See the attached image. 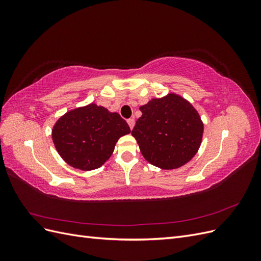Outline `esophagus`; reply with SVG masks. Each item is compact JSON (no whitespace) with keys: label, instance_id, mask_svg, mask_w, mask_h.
Listing matches in <instances>:
<instances>
[{"label":"esophagus","instance_id":"34e87169","mask_svg":"<svg viewBox=\"0 0 261 261\" xmlns=\"http://www.w3.org/2000/svg\"><path fill=\"white\" fill-rule=\"evenodd\" d=\"M127 124H128V126H129V128L133 129L134 125H135V120H134L133 117H132V118H128V120H127Z\"/></svg>","mask_w":261,"mask_h":261}]
</instances>
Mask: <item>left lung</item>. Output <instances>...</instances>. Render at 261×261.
I'll return each instance as SVG.
<instances>
[{
  "label": "left lung",
  "mask_w": 261,
  "mask_h": 261,
  "mask_svg": "<svg viewBox=\"0 0 261 261\" xmlns=\"http://www.w3.org/2000/svg\"><path fill=\"white\" fill-rule=\"evenodd\" d=\"M141 116L132 135L145 159L158 168L173 170L187 163L198 150L203 125L191 103L176 94L152 99L140 107Z\"/></svg>",
  "instance_id": "left-lung-1"
}]
</instances>
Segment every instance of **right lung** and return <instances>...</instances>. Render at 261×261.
I'll list each match as a JSON object with an SVG mask.
<instances>
[{"label": "right lung", "mask_w": 261, "mask_h": 261, "mask_svg": "<svg viewBox=\"0 0 261 261\" xmlns=\"http://www.w3.org/2000/svg\"><path fill=\"white\" fill-rule=\"evenodd\" d=\"M129 133L120 114L91 103L63 115L54 125L52 139L70 167L89 171L100 168L113 153L117 139Z\"/></svg>", "instance_id": "obj_1"}]
</instances>
